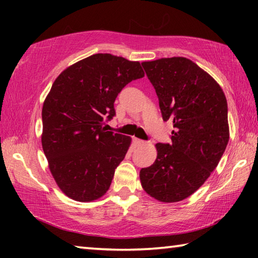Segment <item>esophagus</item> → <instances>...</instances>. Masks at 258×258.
Here are the masks:
<instances>
[{"mask_svg":"<svg viewBox=\"0 0 258 258\" xmlns=\"http://www.w3.org/2000/svg\"><path fill=\"white\" fill-rule=\"evenodd\" d=\"M134 143H135V146L140 147V146L146 145V141H143V140H140V139H134Z\"/></svg>","mask_w":258,"mask_h":258,"instance_id":"esophagus-1","label":"esophagus"}]
</instances>
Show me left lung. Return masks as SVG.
<instances>
[{
	"mask_svg": "<svg viewBox=\"0 0 258 258\" xmlns=\"http://www.w3.org/2000/svg\"><path fill=\"white\" fill-rule=\"evenodd\" d=\"M155 87L171 143H157V159L140 171L142 187L163 203L181 202L216 168L229 142L228 103L221 86L183 56L142 62Z\"/></svg>",
	"mask_w": 258,
	"mask_h": 258,
	"instance_id": "8db88e82",
	"label": "left lung"
}]
</instances>
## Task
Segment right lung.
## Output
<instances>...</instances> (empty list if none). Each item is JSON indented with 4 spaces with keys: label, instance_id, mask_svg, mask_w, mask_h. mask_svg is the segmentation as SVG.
Here are the masks:
<instances>
[{
    "label": "right lung",
    "instance_id": "right-lung-1",
    "mask_svg": "<svg viewBox=\"0 0 258 258\" xmlns=\"http://www.w3.org/2000/svg\"><path fill=\"white\" fill-rule=\"evenodd\" d=\"M145 76L140 62L109 53L83 59L60 74L42 109V147L64 195L92 202L106 194L131 138L108 131L113 103L130 82Z\"/></svg>",
    "mask_w": 258,
    "mask_h": 258
}]
</instances>
